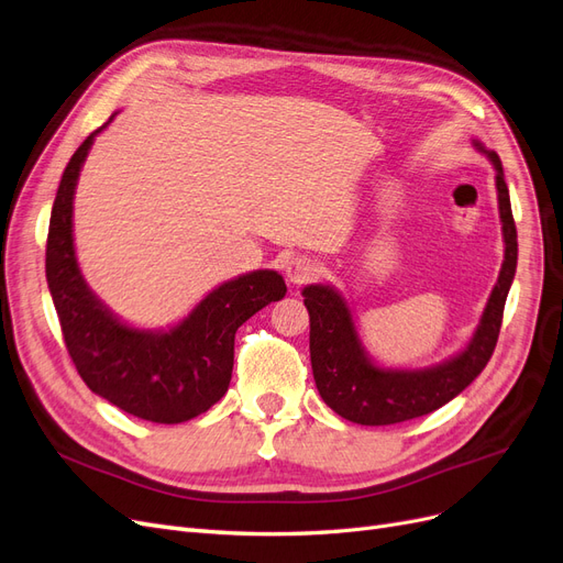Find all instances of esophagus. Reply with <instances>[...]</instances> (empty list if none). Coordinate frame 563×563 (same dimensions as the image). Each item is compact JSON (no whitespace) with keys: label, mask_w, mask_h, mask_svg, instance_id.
Instances as JSON below:
<instances>
[{"label":"esophagus","mask_w":563,"mask_h":563,"mask_svg":"<svg viewBox=\"0 0 563 563\" xmlns=\"http://www.w3.org/2000/svg\"><path fill=\"white\" fill-rule=\"evenodd\" d=\"M318 262L313 257L308 255H295L292 260H289L285 264V274H287V280L295 283V285H303L311 280L316 274H318Z\"/></svg>","instance_id":"esophagus-1"}]
</instances>
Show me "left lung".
Returning a JSON list of instances; mask_svg holds the SVG:
<instances>
[{
  "mask_svg": "<svg viewBox=\"0 0 563 563\" xmlns=\"http://www.w3.org/2000/svg\"><path fill=\"white\" fill-rule=\"evenodd\" d=\"M475 147L496 168L505 260L477 330L459 355L426 369L378 367L362 346L346 299L332 285L303 287V303L311 316L313 378L324 405L341 419L360 426H393L426 416L463 393L494 355L505 299L517 271V227L498 154L484 150L479 142Z\"/></svg>",
  "mask_w": 563,
  "mask_h": 563,
  "instance_id": "8db88e82",
  "label": "left lung"
}]
</instances>
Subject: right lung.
<instances>
[{"instance_id":"obj_1","label":"right lung","mask_w":563,"mask_h":563,"mask_svg":"<svg viewBox=\"0 0 563 563\" xmlns=\"http://www.w3.org/2000/svg\"><path fill=\"white\" fill-rule=\"evenodd\" d=\"M102 129L90 133L69 158L53 201L46 241L53 306L67 353L90 390L137 419L183 423L222 400L233 372L235 330L283 299L287 287L278 271H250L214 287L170 330H137L121 322L86 285L71 235L77 179Z\"/></svg>"}]
</instances>
